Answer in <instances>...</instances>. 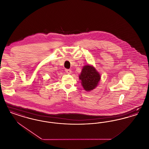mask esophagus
Here are the masks:
<instances>
[{"label": "esophagus", "instance_id": "esophagus-1", "mask_svg": "<svg viewBox=\"0 0 149 149\" xmlns=\"http://www.w3.org/2000/svg\"><path fill=\"white\" fill-rule=\"evenodd\" d=\"M65 71H66V72L67 74H70L71 73V70H70V69H65Z\"/></svg>", "mask_w": 149, "mask_h": 149}]
</instances>
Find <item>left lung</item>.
I'll return each mask as SVG.
<instances>
[{
  "mask_svg": "<svg viewBox=\"0 0 149 149\" xmlns=\"http://www.w3.org/2000/svg\"><path fill=\"white\" fill-rule=\"evenodd\" d=\"M79 78L84 89L90 92L98 86L101 76L93 65L87 64L83 66Z\"/></svg>",
  "mask_w": 149,
  "mask_h": 149,
  "instance_id": "8db88e82",
  "label": "left lung"
}]
</instances>
